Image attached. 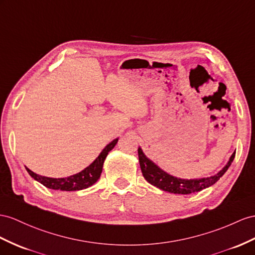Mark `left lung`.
<instances>
[{
	"label": "left lung",
	"instance_id": "left-lung-1",
	"mask_svg": "<svg viewBox=\"0 0 255 255\" xmlns=\"http://www.w3.org/2000/svg\"><path fill=\"white\" fill-rule=\"evenodd\" d=\"M138 154H139V162H140L142 174L148 183H151L152 185L158 187L165 192L186 195V194H192V193L199 192L201 190H205V188L213 185L215 182H218L222 175L227 171V169L230 168L231 164L235 158V154H236V152L233 153V155L230 158V161L227 162V165L222 169L219 173L209 178L194 179V180H184V179L175 178L170 174H168L164 170H161L158 166H156L152 160H149L146 156L143 154L142 149L140 147L138 148Z\"/></svg>",
	"mask_w": 255,
	"mask_h": 255
}]
</instances>
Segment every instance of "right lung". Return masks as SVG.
Returning <instances> with one entry per match:
<instances>
[{"label":"right lung","mask_w":255,"mask_h":255,"mask_svg":"<svg viewBox=\"0 0 255 255\" xmlns=\"http://www.w3.org/2000/svg\"><path fill=\"white\" fill-rule=\"evenodd\" d=\"M119 139L113 140L111 143L103 148V151L100 153V155L94 160L93 164H90L87 168H85L84 170L78 172L74 175H71L68 178H60V179H54V178H47L43 177V175L36 174L33 171H31L29 168L25 167L28 173L31 175L32 178L40 182L41 184L46 186L51 190H60V191H81L84 188H87L95 184L100 178L101 172H102V167L104 159L108 156L109 152L112 149L115 145Z\"/></svg>","instance_id":"1"}]
</instances>
